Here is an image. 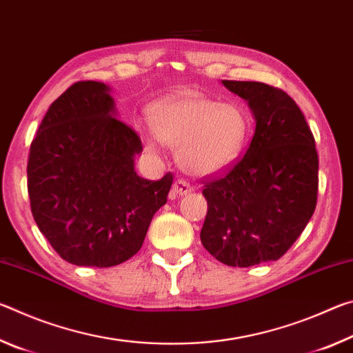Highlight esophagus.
Wrapping results in <instances>:
<instances>
[{
	"label": "esophagus",
	"mask_w": 353,
	"mask_h": 353,
	"mask_svg": "<svg viewBox=\"0 0 353 353\" xmlns=\"http://www.w3.org/2000/svg\"><path fill=\"white\" fill-rule=\"evenodd\" d=\"M172 191H174L177 196H185V194H188V193H191V191H193V187H191L190 182L183 181V179H179V181L174 182Z\"/></svg>",
	"instance_id": "34e87169"
}]
</instances>
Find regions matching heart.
Instances as JSON below:
<instances>
[{
    "label": "heart",
    "instance_id": "heart-1",
    "mask_svg": "<svg viewBox=\"0 0 353 353\" xmlns=\"http://www.w3.org/2000/svg\"><path fill=\"white\" fill-rule=\"evenodd\" d=\"M149 151H155V139L177 148L179 165L196 176L218 174L234 165L249 137V118L240 105L198 94L159 101L149 107Z\"/></svg>",
    "mask_w": 353,
    "mask_h": 353
}]
</instances>
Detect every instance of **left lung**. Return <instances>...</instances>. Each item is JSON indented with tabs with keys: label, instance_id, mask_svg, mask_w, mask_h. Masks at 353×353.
I'll list each match as a JSON object with an SVG mask.
<instances>
[{
	"label": "left lung",
	"instance_id": "8db88e82",
	"mask_svg": "<svg viewBox=\"0 0 353 353\" xmlns=\"http://www.w3.org/2000/svg\"><path fill=\"white\" fill-rule=\"evenodd\" d=\"M246 101L255 132L244 157L207 182L201 241L214 259L249 268L279 260L314 212L319 160L294 99L261 82L223 81Z\"/></svg>",
	"mask_w": 353,
	"mask_h": 353
}]
</instances>
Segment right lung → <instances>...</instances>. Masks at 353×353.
Listing matches in <instances>:
<instances>
[{
    "label": "right lung",
    "instance_id": "obj_1",
    "mask_svg": "<svg viewBox=\"0 0 353 353\" xmlns=\"http://www.w3.org/2000/svg\"><path fill=\"white\" fill-rule=\"evenodd\" d=\"M110 90L73 83L50 105L29 152L32 216L76 266L110 268L139 252L172 185L171 172L157 182L135 172L140 137L117 118Z\"/></svg>",
    "mask_w": 353,
    "mask_h": 353
}]
</instances>
